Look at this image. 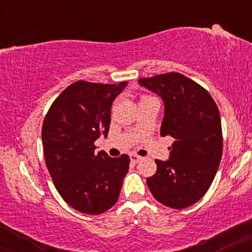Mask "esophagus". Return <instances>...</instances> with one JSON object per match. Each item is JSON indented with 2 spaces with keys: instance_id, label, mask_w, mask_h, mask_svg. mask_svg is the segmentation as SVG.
I'll list each match as a JSON object with an SVG mask.
<instances>
[{
  "instance_id": "obj_1",
  "label": "esophagus",
  "mask_w": 252,
  "mask_h": 252,
  "mask_svg": "<svg viewBox=\"0 0 252 252\" xmlns=\"http://www.w3.org/2000/svg\"><path fill=\"white\" fill-rule=\"evenodd\" d=\"M141 160H142V158H141L140 155H136V154H131V155H130V161H131L132 163L140 162Z\"/></svg>"
}]
</instances>
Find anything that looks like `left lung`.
<instances>
[{
    "label": "left lung",
    "instance_id": "left-lung-1",
    "mask_svg": "<svg viewBox=\"0 0 252 252\" xmlns=\"http://www.w3.org/2000/svg\"><path fill=\"white\" fill-rule=\"evenodd\" d=\"M164 103L161 136H172L169 160H155L158 170L147 178L154 198L182 210L199 201L215 179L222 154L218 106L198 83L178 72L138 79Z\"/></svg>",
    "mask_w": 252,
    "mask_h": 252
}]
</instances>
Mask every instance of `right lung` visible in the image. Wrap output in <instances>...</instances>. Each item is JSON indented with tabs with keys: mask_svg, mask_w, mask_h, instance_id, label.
Instances as JSON below:
<instances>
[{
	"mask_svg": "<svg viewBox=\"0 0 252 252\" xmlns=\"http://www.w3.org/2000/svg\"><path fill=\"white\" fill-rule=\"evenodd\" d=\"M126 84L78 80L57 97L43 120V154L54 186L71 207L86 215L111 209L128 173L126 154L110 158L94 152V141L108 136L112 102Z\"/></svg>",
	"mask_w": 252,
	"mask_h": 252,
	"instance_id": "right-lung-1",
	"label": "right lung"
}]
</instances>
